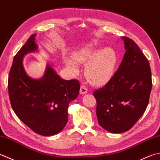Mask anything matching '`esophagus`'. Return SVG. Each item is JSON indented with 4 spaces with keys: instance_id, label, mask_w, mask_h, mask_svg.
I'll return each instance as SVG.
<instances>
[{
    "instance_id": "obj_1",
    "label": "esophagus",
    "mask_w": 160,
    "mask_h": 160,
    "mask_svg": "<svg viewBox=\"0 0 160 160\" xmlns=\"http://www.w3.org/2000/svg\"><path fill=\"white\" fill-rule=\"evenodd\" d=\"M87 92H88V89L85 86L82 85L80 87V94L84 95V94H86Z\"/></svg>"
}]
</instances>
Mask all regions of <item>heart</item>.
I'll return each instance as SVG.
<instances>
[{
    "mask_svg": "<svg viewBox=\"0 0 160 160\" xmlns=\"http://www.w3.org/2000/svg\"><path fill=\"white\" fill-rule=\"evenodd\" d=\"M100 49L99 42L94 40L73 53V58H65L64 64L72 74L79 71L78 63H86L85 76L94 85L102 86L113 77L118 64V56L110 47Z\"/></svg>",
    "mask_w": 160,
    "mask_h": 160,
    "instance_id": "obj_1",
    "label": "heart"
}]
</instances>
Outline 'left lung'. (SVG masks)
Here are the masks:
<instances>
[{"label": "left lung", "instance_id": "left-lung-1", "mask_svg": "<svg viewBox=\"0 0 160 160\" xmlns=\"http://www.w3.org/2000/svg\"><path fill=\"white\" fill-rule=\"evenodd\" d=\"M122 38L126 52L120 67L106 85L93 92L98 123L113 133L133 127L148 106L152 89L147 58L133 40Z\"/></svg>", "mask_w": 160, "mask_h": 160}]
</instances>
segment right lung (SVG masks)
I'll use <instances>...</instances> for the list:
<instances>
[{"instance_id": "1", "label": "right lung", "mask_w": 160, "mask_h": 160, "mask_svg": "<svg viewBox=\"0 0 160 160\" xmlns=\"http://www.w3.org/2000/svg\"><path fill=\"white\" fill-rule=\"evenodd\" d=\"M36 35L30 36L14 56L8 78L9 96L13 111L24 124L36 133L51 136L65 127L69 104L78 97L80 86L76 80L61 78L49 64L39 79L27 74L23 58L38 50Z\"/></svg>"}]
</instances>
